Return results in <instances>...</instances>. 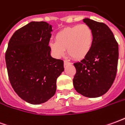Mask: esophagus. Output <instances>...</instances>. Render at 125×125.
Masks as SVG:
<instances>
[{"label":"esophagus","instance_id":"1","mask_svg":"<svg viewBox=\"0 0 125 125\" xmlns=\"http://www.w3.org/2000/svg\"><path fill=\"white\" fill-rule=\"evenodd\" d=\"M68 64H71L70 62H69V61H67V60H64V65H68Z\"/></svg>","mask_w":125,"mask_h":125}]
</instances>
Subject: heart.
Listing matches in <instances>:
<instances>
[{
  "label": "heart",
  "mask_w": 125,
  "mask_h": 125,
  "mask_svg": "<svg viewBox=\"0 0 125 125\" xmlns=\"http://www.w3.org/2000/svg\"><path fill=\"white\" fill-rule=\"evenodd\" d=\"M55 42L50 43L52 52L58 57L63 56L67 49L73 59L81 60L92 48L94 33L86 24L76 25L64 28L56 34Z\"/></svg>",
  "instance_id": "1"
}]
</instances>
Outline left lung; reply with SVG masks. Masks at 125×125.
<instances>
[{"instance_id": "left-lung-1", "label": "left lung", "mask_w": 125, "mask_h": 125, "mask_svg": "<svg viewBox=\"0 0 125 125\" xmlns=\"http://www.w3.org/2000/svg\"><path fill=\"white\" fill-rule=\"evenodd\" d=\"M92 28V48L84 59L73 63L76 73L74 88L84 96L96 98L110 89L115 79L118 59V45L113 32L106 24L84 19Z\"/></svg>"}]
</instances>
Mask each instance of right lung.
Wrapping results in <instances>:
<instances>
[{
	"instance_id": "obj_1",
	"label": "right lung",
	"mask_w": 125,
	"mask_h": 125,
	"mask_svg": "<svg viewBox=\"0 0 125 125\" xmlns=\"http://www.w3.org/2000/svg\"><path fill=\"white\" fill-rule=\"evenodd\" d=\"M52 26L33 21L14 33L5 53L10 83L19 96L32 104L47 102L56 91L63 61L51 56Z\"/></svg>"
}]
</instances>
